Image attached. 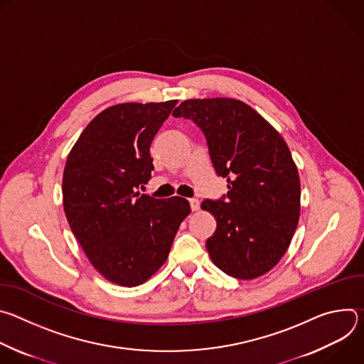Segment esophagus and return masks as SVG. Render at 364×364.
Instances as JSON below:
<instances>
[{"instance_id":"34e87169","label":"esophagus","mask_w":364,"mask_h":364,"mask_svg":"<svg viewBox=\"0 0 364 364\" xmlns=\"http://www.w3.org/2000/svg\"><path fill=\"white\" fill-rule=\"evenodd\" d=\"M188 201H190V207H191V210H193V212H197V210H198V207H200V203H198V200H197V198H190Z\"/></svg>"}]
</instances>
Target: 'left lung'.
<instances>
[{"label": "left lung", "instance_id": "1", "mask_svg": "<svg viewBox=\"0 0 364 364\" xmlns=\"http://www.w3.org/2000/svg\"><path fill=\"white\" fill-rule=\"evenodd\" d=\"M173 115L201 128L218 176L228 178L226 200L201 203L218 223L205 242L213 264L237 279L265 275L299 220L301 183L287 142L239 99H187Z\"/></svg>", "mask_w": 364, "mask_h": 364}]
</instances>
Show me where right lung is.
<instances>
[{
    "label": "right lung",
    "mask_w": 364,
    "mask_h": 364,
    "mask_svg": "<svg viewBox=\"0 0 364 364\" xmlns=\"http://www.w3.org/2000/svg\"><path fill=\"white\" fill-rule=\"evenodd\" d=\"M177 102H127L103 109L68 155L62 193L69 226L93 268L121 287L141 285L164 265L190 215L183 197L135 191L151 177V142Z\"/></svg>",
    "instance_id": "right-lung-1"
}]
</instances>
